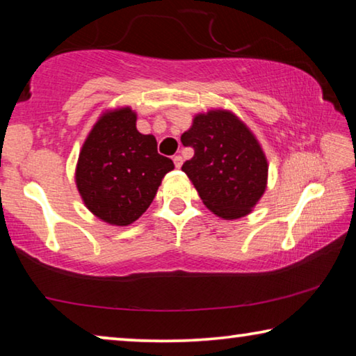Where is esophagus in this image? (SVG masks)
Returning <instances> with one entry per match:
<instances>
[{
	"mask_svg": "<svg viewBox=\"0 0 356 356\" xmlns=\"http://www.w3.org/2000/svg\"><path fill=\"white\" fill-rule=\"evenodd\" d=\"M172 161H174V166L180 168V166H182V163H184V159H182V156H180V155H176V156H174V159H172Z\"/></svg>",
	"mask_w": 356,
	"mask_h": 356,
	"instance_id": "obj_1",
	"label": "esophagus"
}]
</instances>
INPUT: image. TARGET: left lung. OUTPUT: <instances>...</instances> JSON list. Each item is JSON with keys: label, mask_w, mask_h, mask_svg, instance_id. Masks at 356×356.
Returning <instances> with one entry per match:
<instances>
[{"label": "left lung", "mask_w": 356, "mask_h": 356, "mask_svg": "<svg viewBox=\"0 0 356 356\" xmlns=\"http://www.w3.org/2000/svg\"><path fill=\"white\" fill-rule=\"evenodd\" d=\"M180 140L195 150L182 171L202 202L225 220L248 215L267 186L268 165L242 120L222 110L197 114Z\"/></svg>", "instance_id": "left-lung-1"}]
</instances>
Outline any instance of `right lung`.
Wrapping results in <instances>:
<instances>
[{
	"label": "right lung",
	"mask_w": 356,
	"mask_h": 356,
	"mask_svg": "<svg viewBox=\"0 0 356 356\" xmlns=\"http://www.w3.org/2000/svg\"><path fill=\"white\" fill-rule=\"evenodd\" d=\"M174 170L156 140L136 130L130 108L105 113L83 144L76 186L86 207L110 225L127 226L146 212L161 179Z\"/></svg>",
	"instance_id": "1"
}]
</instances>
